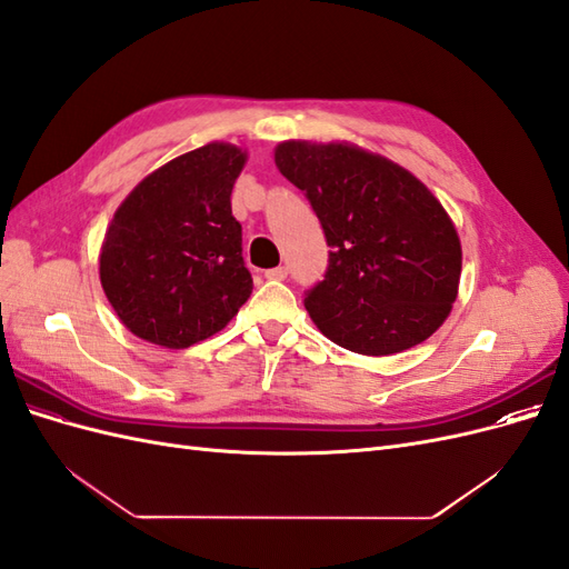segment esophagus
<instances>
[{
  "label": "esophagus",
  "instance_id": "1",
  "mask_svg": "<svg viewBox=\"0 0 569 569\" xmlns=\"http://www.w3.org/2000/svg\"><path fill=\"white\" fill-rule=\"evenodd\" d=\"M287 278V268H282V266H278V268H270V270H266V280H284Z\"/></svg>",
  "mask_w": 569,
  "mask_h": 569
}]
</instances>
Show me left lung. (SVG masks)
Instances as JSON below:
<instances>
[{"instance_id":"1","label":"left lung","mask_w":569,"mask_h":569,"mask_svg":"<svg viewBox=\"0 0 569 569\" xmlns=\"http://www.w3.org/2000/svg\"><path fill=\"white\" fill-rule=\"evenodd\" d=\"M274 166L306 192L330 251L303 306L318 330L363 356L432 337L458 297L462 249L441 201L380 153L349 142L289 140Z\"/></svg>"}]
</instances>
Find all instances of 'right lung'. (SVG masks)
<instances>
[{
	"label": "right lung",
	"mask_w": 569,
	"mask_h": 569,
	"mask_svg": "<svg viewBox=\"0 0 569 569\" xmlns=\"http://www.w3.org/2000/svg\"><path fill=\"white\" fill-rule=\"evenodd\" d=\"M247 151L209 142L149 173L118 206L99 251L116 316L144 341L187 349L251 297L230 194Z\"/></svg>",
	"instance_id": "add662e5"
}]
</instances>
